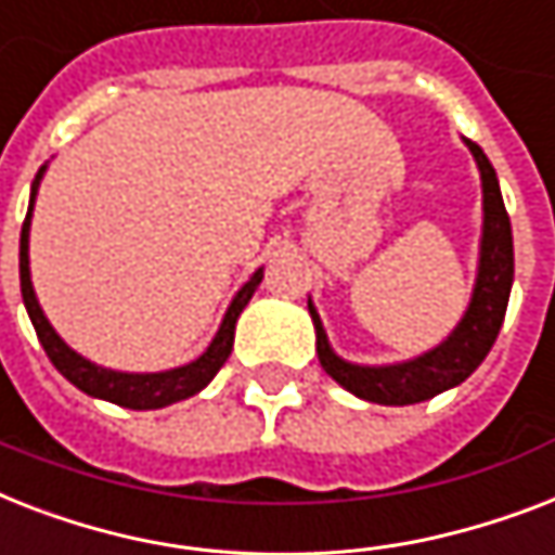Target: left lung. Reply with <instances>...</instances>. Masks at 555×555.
Wrapping results in <instances>:
<instances>
[{
  "mask_svg": "<svg viewBox=\"0 0 555 555\" xmlns=\"http://www.w3.org/2000/svg\"><path fill=\"white\" fill-rule=\"evenodd\" d=\"M473 152L481 171V192H485V229H481V255H478V278L467 312L453 330V335L441 347L389 366H358L332 352L323 323L309 300V314L318 338V361L326 375L338 380L352 396L387 406H406V403L427 401V398L459 387L478 370L490 347L499 338V330L507 312L509 286H513V232L509 217L499 189L495 168L476 143L464 140Z\"/></svg>",
  "mask_w": 555,
  "mask_h": 555,
  "instance_id": "obj_1",
  "label": "left lung"
}]
</instances>
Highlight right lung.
Here are the masks:
<instances>
[{
	"label": "right lung",
	"mask_w": 555,
	"mask_h": 555,
	"mask_svg": "<svg viewBox=\"0 0 555 555\" xmlns=\"http://www.w3.org/2000/svg\"><path fill=\"white\" fill-rule=\"evenodd\" d=\"M46 175V166L37 171V180L30 185V203L28 215H25V223H22V237H20V283H22V300H25V309L30 314V323L37 330V338L42 344V349L48 352L51 363L65 375V378L74 384L77 389L88 392V396L102 398V401L117 403V406H128V410H159V406H168V403L185 401V398L197 396L208 380L215 378L220 366L229 361L234 347V323L241 318V312L246 309V304L251 300L255 289L263 281V269H257L249 278V283L243 286L237 295H234L232 306L225 309V318L217 330L215 340L208 344L206 352L197 358V361L185 363V366H177V370L168 372H117L105 370V366H96L88 358L77 354L74 349L65 344V340L53 332V326L48 323L42 306H39L37 295H34V283H30V266H28V234H30V211H34V201H37L39 180Z\"/></svg>",
	"instance_id": "right-lung-1"
}]
</instances>
